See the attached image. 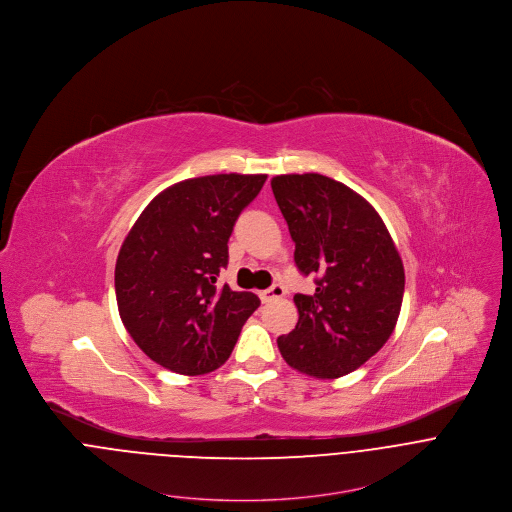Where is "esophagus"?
I'll use <instances>...</instances> for the list:
<instances>
[{"label":"esophagus","instance_id":"34e87169","mask_svg":"<svg viewBox=\"0 0 512 512\" xmlns=\"http://www.w3.org/2000/svg\"><path fill=\"white\" fill-rule=\"evenodd\" d=\"M284 295H286L284 286H280V284H274L272 288H268V290L260 292V299H262L264 303H270V301H274V299H280V297H284Z\"/></svg>","mask_w":512,"mask_h":512}]
</instances>
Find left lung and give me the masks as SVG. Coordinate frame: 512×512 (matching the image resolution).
I'll use <instances>...</instances> for the list:
<instances>
[{"mask_svg": "<svg viewBox=\"0 0 512 512\" xmlns=\"http://www.w3.org/2000/svg\"><path fill=\"white\" fill-rule=\"evenodd\" d=\"M276 203L315 293H295L292 333L278 337L282 357L315 378L345 376L392 335L404 297V266L380 215L351 187L319 175H278Z\"/></svg>", "mask_w": 512, "mask_h": 512, "instance_id": "1", "label": "left lung"}]
</instances>
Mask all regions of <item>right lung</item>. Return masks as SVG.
<instances>
[{"label": "right lung", "instance_id": "right-lung-1", "mask_svg": "<svg viewBox=\"0 0 512 512\" xmlns=\"http://www.w3.org/2000/svg\"><path fill=\"white\" fill-rule=\"evenodd\" d=\"M266 175L220 173L161 191L128 232L116 260L124 327L151 361L177 374L213 372L230 357L260 299L217 288L238 215Z\"/></svg>", "mask_w": 512, "mask_h": 512}]
</instances>
